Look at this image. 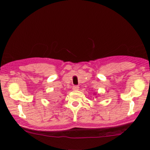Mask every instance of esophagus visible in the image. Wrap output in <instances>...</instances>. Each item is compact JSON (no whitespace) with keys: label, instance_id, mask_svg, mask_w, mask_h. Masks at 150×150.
Masks as SVG:
<instances>
[{"label":"esophagus","instance_id":"obj_1","mask_svg":"<svg viewBox=\"0 0 150 150\" xmlns=\"http://www.w3.org/2000/svg\"><path fill=\"white\" fill-rule=\"evenodd\" d=\"M78 89H79L78 86L75 85V86H73V90H74V91H77V90H78Z\"/></svg>","mask_w":150,"mask_h":150}]
</instances>
